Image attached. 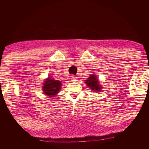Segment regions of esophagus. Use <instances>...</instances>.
<instances>
[{
	"mask_svg": "<svg viewBox=\"0 0 149 149\" xmlns=\"http://www.w3.org/2000/svg\"><path fill=\"white\" fill-rule=\"evenodd\" d=\"M71 81H72V82H74V81H77V77H74V76H72L71 77Z\"/></svg>",
	"mask_w": 149,
	"mask_h": 149,
	"instance_id": "34e87169",
	"label": "esophagus"
}]
</instances>
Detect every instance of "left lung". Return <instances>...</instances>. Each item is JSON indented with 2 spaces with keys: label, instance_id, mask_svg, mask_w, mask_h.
<instances>
[{
  "label": "left lung",
  "instance_id": "1",
  "mask_svg": "<svg viewBox=\"0 0 149 149\" xmlns=\"http://www.w3.org/2000/svg\"><path fill=\"white\" fill-rule=\"evenodd\" d=\"M86 83L87 86L92 89L93 91H100L101 87L98 83V80H97L96 77H95V75H91L90 77H89V79H87L86 80Z\"/></svg>",
  "mask_w": 149,
  "mask_h": 149
}]
</instances>
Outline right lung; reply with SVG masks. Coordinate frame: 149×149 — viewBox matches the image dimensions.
Masks as SVG:
<instances>
[{
  "label": "right lung",
  "mask_w": 149,
  "mask_h": 149,
  "mask_svg": "<svg viewBox=\"0 0 149 149\" xmlns=\"http://www.w3.org/2000/svg\"><path fill=\"white\" fill-rule=\"evenodd\" d=\"M43 92L50 97L56 95L60 91L61 87V82L60 81L54 80L48 78L43 83Z\"/></svg>",
  "instance_id": "right-lung-1"
}]
</instances>
